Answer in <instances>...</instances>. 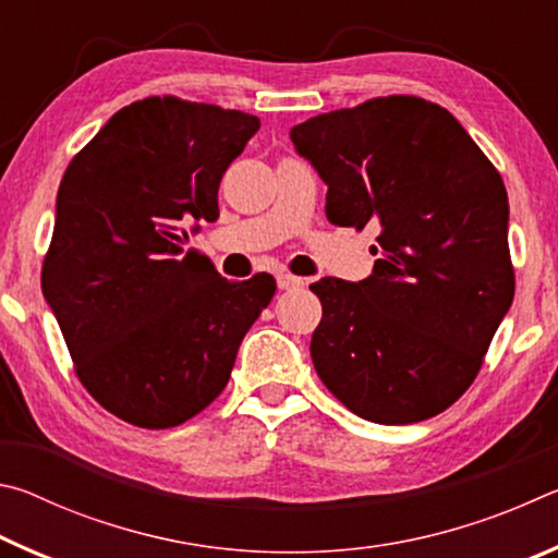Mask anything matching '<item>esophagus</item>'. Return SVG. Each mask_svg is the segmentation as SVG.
Here are the masks:
<instances>
[{
    "mask_svg": "<svg viewBox=\"0 0 558 558\" xmlns=\"http://www.w3.org/2000/svg\"><path fill=\"white\" fill-rule=\"evenodd\" d=\"M302 286H305V280L292 276V272H278V288L280 290H298Z\"/></svg>",
    "mask_w": 558,
    "mask_h": 558,
    "instance_id": "obj_1",
    "label": "esophagus"
}]
</instances>
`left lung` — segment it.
Masks as SVG:
<instances>
[{"instance_id":"1","label":"left lung","mask_w":558,"mask_h":558,"mask_svg":"<svg viewBox=\"0 0 558 558\" xmlns=\"http://www.w3.org/2000/svg\"><path fill=\"white\" fill-rule=\"evenodd\" d=\"M327 184V219L379 229L374 272L310 290L317 376L359 418L403 426L456 403L514 298L507 189L446 108L372 98L290 130Z\"/></svg>"}]
</instances>
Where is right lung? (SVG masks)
Masks as SVG:
<instances>
[{
	"instance_id": "right-lung-1",
	"label": "right lung",
	"mask_w": 558,
	"mask_h": 558,
	"mask_svg": "<svg viewBox=\"0 0 558 558\" xmlns=\"http://www.w3.org/2000/svg\"><path fill=\"white\" fill-rule=\"evenodd\" d=\"M260 120L174 96L118 110L71 159L41 268L75 374L102 409L172 428L229 384L276 280L221 278L189 248Z\"/></svg>"
}]
</instances>
